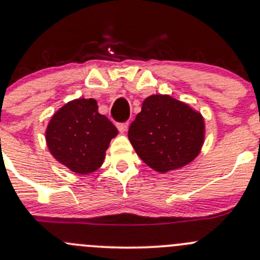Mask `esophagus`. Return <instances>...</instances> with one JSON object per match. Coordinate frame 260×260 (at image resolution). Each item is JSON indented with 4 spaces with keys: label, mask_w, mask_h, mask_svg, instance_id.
Here are the masks:
<instances>
[{
    "label": "esophagus",
    "mask_w": 260,
    "mask_h": 260,
    "mask_svg": "<svg viewBox=\"0 0 260 260\" xmlns=\"http://www.w3.org/2000/svg\"><path fill=\"white\" fill-rule=\"evenodd\" d=\"M128 127H129V124H128V122H124V123H118V124H117V128H118L119 132H121V133L127 132Z\"/></svg>",
    "instance_id": "1"
}]
</instances>
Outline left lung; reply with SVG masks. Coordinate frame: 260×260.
Wrapping results in <instances>:
<instances>
[{
    "mask_svg": "<svg viewBox=\"0 0 260 260\" xmlns=\"http://www.w3.org/2000/svg\"><path fill=\"white\" fill-rule=\"evenodd\" d=\"M206 137L201 112L168 94H152L128 129L138 157L158 173L182 168L198 157Z\"/></svg>",
    "mask_w": 260,
    "mask_h": 260,
    "instance_id": "8db88e82",
    "label": "left lung"
}]
</instances>
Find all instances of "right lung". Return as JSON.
Returning <instances> with one entry per match:
<instances>
[{"mask_svg": "<svg viewBox=\"0 0 260 260\" xmlns=\"http://www.w3.org/2000/svg\"><path fill=\"white\" fill-rule=\"evenodd\" d=\"M118 135L93 98L70 101L52 116L46 143L61 165L77 174H88L102 166L111 139Z\"/></svg>", "mask_w": 260, "mask_h": 260, "instance_id": "right-lung-1", "label": "right lung"}]
</instances>
